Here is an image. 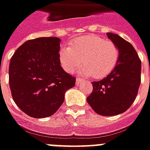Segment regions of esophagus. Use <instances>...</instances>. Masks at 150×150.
Here are the masks:
<instances>
[{"label": "esophagus", "instance_id": "esophagus-1", "mask_svg": "<svg viewBox=\"0 0 150 150\" xmlns=\"http://www.w3.org/2000/svg\"><path fill=\"white\" fill-rule=\"evenodd\" d=\"M81 81H81V79L77 78V79H76V85H77V86H79V84H81Z\"/></svg>", "mask_w": 150, "mask_h": 150}]
</instances>
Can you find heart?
Instances as JSON below:
<instances>
[{
	"mask_svg": "<svg viewBox=\"0 0 150 150\" xmlns=\"http://www.w3.org/2000/svg\"><path fill=\"white\" fill-rule=\"evenodd\" d=\"M58 57L67 72H72L82 62L84 64L80 69L82 75L99 79L114 69L119 58V49L112 41L90 35L73 40L69 47H62Z\"/></svg>",
	"mask_w": 150,
	"mask_h": 150,
	"instance_id": "heart-1",
	"label": "heart"
}]
</instances>
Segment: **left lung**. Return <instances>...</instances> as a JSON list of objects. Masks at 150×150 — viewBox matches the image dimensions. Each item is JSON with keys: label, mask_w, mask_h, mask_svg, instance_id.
<instances>
[{"label": "left lung", "mask_w": 150, "mask_h": 150, "mask_svg": "<svg viewBox=\"0 0 150 150\" xmlns=\"http://www.w3.org/2000/svg\"><path fill=\"white\" fill-rule=\"evenodd\" d=\"M106 35L119 49L117 64L106 77L92 81L87 102L98 115L112 116L126 112L134 102L141 81V61L129 42L116 34Z\"/></svg>", "instance_id": "1"}]
</instances>
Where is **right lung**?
Returning <instances> with one entry per match:
<instances>
[{
	"instance_id": "1",
	"label": "right lung",
	"mask_w": 150,
	"mask_h": 150,
	"mask_svg": "<svg viewBox=\"0 0 150 150\" xmlns=\"http://www.w3.org/2000/svg\"><path fill=\"white\" fill-rule=\"evenodd\" d=\"M61 39L38 38L16 50L9 65L12 98L19 109L33 118L51 116L64 100L75 79L64 71L59 61Z\"/></svg>"
}]
</instances>
